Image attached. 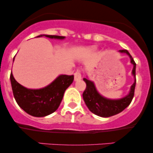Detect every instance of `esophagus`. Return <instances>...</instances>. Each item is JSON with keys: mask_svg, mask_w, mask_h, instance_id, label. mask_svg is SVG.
<instances>
[{"mask_svg": "<svg viewBox=\"0 0 153 153\" xmlns=\"http://www.w3.org/2000/svg\"><path fill=\"white\" fill-rule=\"evenodd\" d=\"M82 76H81V73L80 71H77L74 74V79L75 81H78V80H81Z\"/></svg>", "mask_w": 153, "mask_h": 153, "instance_id": "34e87169", "label": "esophagus"}]
</instances>
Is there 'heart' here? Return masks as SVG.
Here are the masks:
<instances>
[{"mask_svg":"<svg viewBox=\"0 0 153 153\" xmlns=\"http://www.w3.org/2000/svg\"><path fill=\"white\" fill-rule=\"evenodd\" d=\"M94 49H95V47H92V48H91V49H90V50H94Z\"/></svg>","mask_w":153,"mask_h":153,"instance_id":"b5f03b06","label":"heart"}]
</instances>
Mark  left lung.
Segmentation results:
<instances>
[{"mask_svg":"<svg viewBox=\"0 0 153 153\" xmlns=\"http://www.w3.org/2000/svg\"><path fill=\"white\" fill-rule=\"evenodd\" d=\"M122 53H126L129 56L131 59V63L134 65L132 70V75L134 77V82L131 86L130 92L121 99L112 100L108 99L103 97L96 91L94 82L88 80L87 78H83V80L86 83V88L82 94V98L88 109L94 114L101 117H109L116 115L122 112L130 104L134 95V89L136 85V63L134 59L127 50H119Z\"/></svg>","mask_w":153,"mask_h":153,"instance_id":"8db88e82","label":"left lung"}]
</instances>
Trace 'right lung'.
<instances>
[{
    "label": "right lung",
    "instance_id": "right-lung-1",
    "mask_svg": "<svg viewBox=\"0 0 153 153\" xmlns=\"http://www.w3.org/2000/svg\"><path fill=\"white\" fill-rule=\"evenodd\" d=\"M51 39H63L65 36L57 35H39ZM14 59V58H13ZM13 96L18 105L24 111L33 117H42L51 114L58 108L65 91L74 80V76L61 75L52 83L41 89H28L22 86L10 75Z\"/></svg>",
    "mask_w": 153,
    "mask_h": 153
}]
</instances>
